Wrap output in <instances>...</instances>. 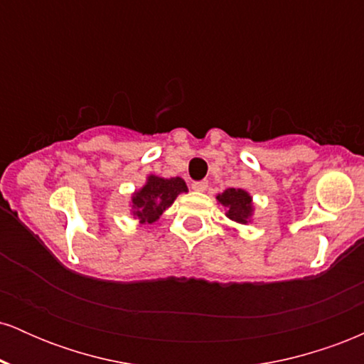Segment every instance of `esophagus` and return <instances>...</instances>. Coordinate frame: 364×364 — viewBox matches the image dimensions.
I'll return each instance as SVG.
<instances>
[{
    "label": "esophagus",
    "mask_w": 364,
    "mask_h": 364,
    "mask_svg": "<svg viewBox=\"0 0 364 364\" xmlns=\"http://www.w3.org/2000/svg\"><path fill=\"white\" fill-rule=\"evenodd\" d=\"M191 188H193L195 191H205L208 188V181H207V179H202V181H195L193 185H191Z\"/></svg>",
    "instance_id": "34e87169"
}]
</instances>
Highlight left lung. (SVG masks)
Wrapping results in <instances>:
<instances>
[{
    "mask_svg": "<svg viewBox=\"0 0 364 364\" xmlns=\"http://www.w3.org/2000/svg\"><path fill=\"white\" fill-rule=\"evenodd\" d=\"M224 207H228V217L235 223H248L252 215V196L240 188H229L223 195L217 196Z\"/></svg>",
    "mask_w": 364,
    "mask_h": 364,
    "instance_id": "obj_1",
    "label": "left lung"
}]
</instances>
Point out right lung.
Listing matches in <instances>:
<instances>
[{
    "mask_svg": "<svg viewBox=\"0 0 364 364\" xmlns=\"http://www.w3.org/2000/svg\"><path fill=\"white\" fill-rule=\"evenodd\" d=\"M186 190V183L181 178L149 176L147 185L133 195V215L139 217L141 223L152 224L174 202V198Z\"/></svg>",
    "mask_w": 364,
    "mask_h": 364,
    "instance_id": "obj_1",
    "label": "right lung"
}]
</instances>
